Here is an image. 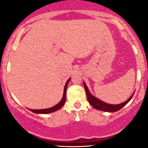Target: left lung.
Wrapping results in <instances>:
<instances>
[{
    "mask_svg": "<svg viewBox=\"0 0 148 148\" xmlns=\"http://www.w3.org/2000/svg\"><path fill=\"white\" fill-rule=\"evenodd\" d=\"M84 88L86 90V95H87V98L88 100V102L90 103V104L91 105L93 108H96L97 110H100V111H106V112H115L118 111L120 109H121L123 107H124L125 105L127 104L129 101L132 99V97L134 95V93L132 96L130 97V98H129L128 100H127L125 102L122 103H119V104H110V103H107L103 102V101H101L97 98H96L95 97H94L92 95L90 92L87 86H86V84L84 82Z\"/></svg>",
    "mask_w": 148,
    "mask_h": 148,
    "instance_id": "left-lung-1",
    "label": "left lung"
}]
</instances>
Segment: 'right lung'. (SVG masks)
Instances as JSON below:
<instances>
[{
    "label": "right lung",
    "instance_id": "1",
    "mask_svg": "<svg viewBox=\"0 0 148 148\" xmlns=\"http://www.w3.org/2000/svg\"><path fill=\"white\" fill-rule=\"evenodd\" d=\"M70 81V78L67 80V81L66 82L65 86H64V92H63V96H62V99L61 101L59 102L58 104L56 105V106L51 107V108H45V109H29L30 111H31L32 112L35 113H38V114H47V113H53L54 111H56L58 109L62 107L65 103V100H66V91H67V84L69 83V81Z\"/></svg>",
    "mask_w": 148,
    "mask_h": 148
}]
</instances>
